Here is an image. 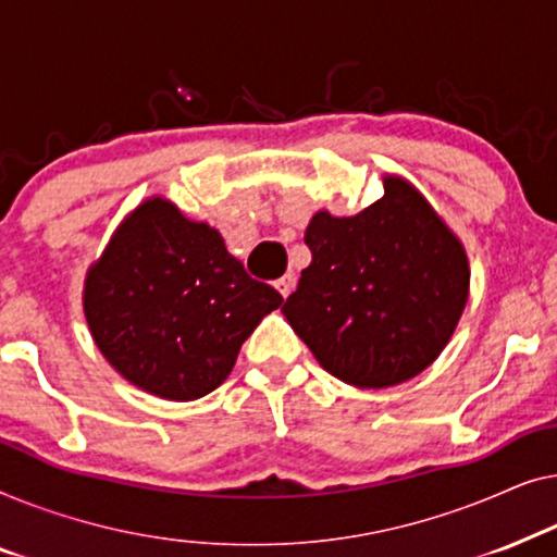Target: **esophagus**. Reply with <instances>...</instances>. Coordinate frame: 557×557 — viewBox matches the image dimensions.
<instances>
[{
    "label": "esophagus",
    "instance_id": "obj_1",
    "mask_svg": "<svg viewBox=\"0 0 557 557\" xmlns=\"http://www.w3.org/2000/svg\"><path fill=\"white\" fill-rule=\"evenodd\" d=\"M275 287L280 289V295H282V297H287L289 293H293V287H295V277H293V275L280 277V280L275 282Z\"/></svg>",
    "mask_w": 557,
    "mask_h": 557
}]
</instances>
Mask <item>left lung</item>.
I'll use <instances>...</instances> for the list:
<instances>
[{
  "mask_svg": "<svg viewBox=\"0 0 557 557\" xmlns=\"http://www.w3.org/2000/svg\"><path fill=\"white\" fill-rule=\"evenodd\" d=\"M312 262L282 305L318 363L356 388L419 375L449 343L469 297V262L444 219L398 176L356 216L318 211Z\"/></svg>",
  "mask_w": 557,
  "mask_h": 557,
  "instance_id": "obj_1",
  "label": "left lung"
}]
</instances>
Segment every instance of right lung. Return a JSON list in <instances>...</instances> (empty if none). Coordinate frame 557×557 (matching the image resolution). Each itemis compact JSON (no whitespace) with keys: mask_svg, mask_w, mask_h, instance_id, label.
Listing matches in <instances>:
<instances>
[{"mask_svg":"<svg viewBox=\"0 0 557 557\" xmlns=\"http://www.w3.org/2000/svg\"><path fill=\"white\" fill-rule=\"evenodd\" d=\"M282 305L222 234L163 197L123 219L90 264L83 310L115 371L146 394L194 401L222 386L260 320Z\"/></svg>","mask_w":557,"mask_h":557,"instance_id":"add662e5","label":"right lung"}]
</instances>
